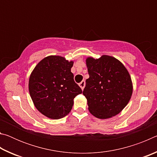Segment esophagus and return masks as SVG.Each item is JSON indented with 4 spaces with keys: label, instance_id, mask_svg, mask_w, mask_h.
<instances>
[{
    "label": "esophagus",
    "instance_id": "esophagus-1",
    "mask_svg": "<svg viewBox=\"0 0 157 157\" xmlns=\"http://www.w3.org/2000/svg\"><path fill=\"white\" fill-rule=\"evenodd\" d=\"M79 86H80V88L82 89H83L84 88V86H85V82H84V80H82L80 83L79 84Z\"/></svg>",
    "mask_w": 157,
    "mask_h": 157
}]
</instances>
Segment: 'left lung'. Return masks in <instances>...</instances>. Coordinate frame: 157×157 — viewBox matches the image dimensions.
I'll list each match as a JSON object with an SVG mask.
<instances>
[{
	"label": "left lung",
	"mask_w": 157,
	"mask_h": 157,
	"mask_svg": "<svg viewBox=\"0 0 157 157\" xmlns=\"http://www.w3.org/2000/svg\"><path fill=\"white\" fill-rule=\"evenodd\" d=\"M89 78L83 95L89 110L100 119L118 114L128 104L133 91L131 77L124 66L113 57L102 55L99 59L86 60Z\"/></svg>",
	"instance_id": "8db88e82"
}]
</instances>
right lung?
<instances>
[{
  "mask_svg": "<svg viewBox=\"0 0 157 157\" xmlns=\"http://www.w3.org/2000/svg\"><path fill=\"white\" fill-rule=\"evenodd\" d=\"M73 62L51 55L42 59L29 79V92L35 107L44 116L59 119L72 109L73 99L82 91L74 81Z\"/></svg>",
  "mask_w": 157,
  "mask_h": 157,
  "instance_id": "right-lung-1",
  "label": "right lung"
}]
</instances>
